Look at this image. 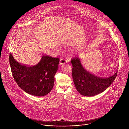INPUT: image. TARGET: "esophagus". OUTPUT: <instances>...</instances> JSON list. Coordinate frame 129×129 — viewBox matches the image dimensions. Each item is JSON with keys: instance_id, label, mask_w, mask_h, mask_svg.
Here are the masks:
<instances>
[{"instance_id": "obj_1", "label": "esophagus", "mask_w": 129, "mask_h": 129, "mask_svg": "<svg viewBox=\"0 0 129 129\" xmlns=\"http://www.w3.org/2000/svg\"><path fill=\"white\" fill-rule=\"evenodd\" d=\"M67 63V61L64 59L63 58L61 59L60 61V65H63Z\"/></svg>"}]
</instances>
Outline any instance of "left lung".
I'll list each match as a JSON object with an SVG mask.
<instances>
[{
	"label": "left lung",
	"mask_w": 129,
	"mask_h": 129,
	"mask_svg": "<svg viewBox=\"0 0 129 129\" xmlns=\"http://www.w3.org/2000/svg\"><path fill=\"white\" fill-rule=\"evenodd\" d=\"M72 79L77 91L82 95L92 96L104 92L114 81L117 71L108 78H101L87 71L83 66L81 59L71 60Z\"/></svg>",
	"instance_id": "left-lung-1"
}]
</instances>
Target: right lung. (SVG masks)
<instances>
[{
    "label": "right lung",
    "mask_w": 129,
    "mask_h": 129,
    "mask_svg": "<svg viewBox=\"0 0 129 129\" xmlns=\"http://www.w3.org/2000/svg\"><path fill=\"white\" fill-rule=\"evenodd\" d=\"M10 64L13 78L20 88L28 94L43 96L51 91L60 59L42 56L36 65L28 66L18 63L10 54Z\"/></svg>",
    "instance_id": "obj_1"
}]
</instances>
